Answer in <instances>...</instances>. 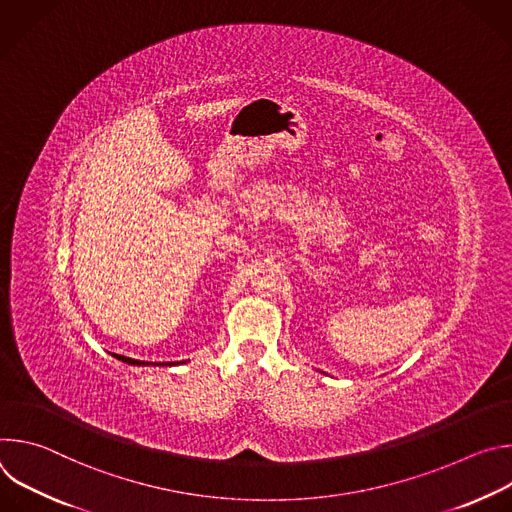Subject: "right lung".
I'll list each match as a JSON object with an SVG mask.
<instances>
[{"instance_id":"1","label":"right lung","mask_w":512,"mask_h":512,"mask_svg":"<svg viewBox=\"0 0 512 512\" xmlns=\"http://www.w3.org/2000/svg\"><path fill=\"white\" fill-rule=\"evenodd\" d=\"M117 360H121V362H127V364H137V367H145V364H150V362H143V360H135V358H129V356H121V354H113Z\"/></svg>"}]
</instances>
